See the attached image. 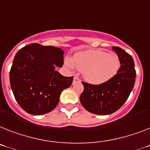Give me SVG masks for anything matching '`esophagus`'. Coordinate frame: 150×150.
Returning <instances> with one entry per match:
<instances>
[{
  "instance_id": "obj_1",
  "label": "esophagus",
  "mask_w": 150,
  "mask_h": 150,
  "mask_svg": "<svg viewBox=\"0 0 150 150\" xmlns=\"http://www.w3.org/2000/svg\"><path fill=\"white\" fill-rule=\"evenodd\" d=\"M80 79H79L78 77H76V76H75L74 77V79H73V84H75V83H78V82H80Z\"/></svg>"
}]
</instances>
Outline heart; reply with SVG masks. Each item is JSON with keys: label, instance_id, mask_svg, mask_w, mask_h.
<instances>
[{"label": "heart", "instance_id": "obj_1", "mask_svg": "<svg viewBox=\"0 0 150 150\" xmlns=\"http://www.w3.org/2000/svg\"><path fill=\"white\" fill-rule=\"evenodd\" d=\"M65 64L69 69L82 72L87 82L91 85H101L111 80L120 68L119 58L100 50H85L77 52L71 58L67 57Z\"/></svg>", "mask_w": 150, "mask_h": 150}]
</instances>
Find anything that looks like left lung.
I'll use <instances>...</instances> for the list:
<instances>
[{
    "label": "left lung",
    "mask_w": 150,
    "mask_h": 150,
    "mask_svg": "<svg viewBox=\"0 0 150 150\" xmlns=\"http://www.w3.org/2000/svg\"><path fill=\"white\" fill-rule=\"evenodd\" d=\"M120 62L117 74L101 85L82 82L84 91L80 102L85 110L98 115H108L120 109L134 86L136 71L132 56L120 47H112Z\"/></svg>",
    "instance_id": "left-lung-1"
}]
</instances>
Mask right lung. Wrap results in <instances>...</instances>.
<instances>
[{"mask_svg": "<svg viewBox=\"0 0 150 150\" xmlns=\"http://www.w3.org/2000/svg\"><path fill=\"white\" fill-rule=\"evenodd\" d=\"M60 48L31 43L16 54L10 71V82L15 99L28 114L42 115L57 106L64 89L73 77H65L56 70L63 65Z\"/></svg>", "mask_w": 150, "mask_h": 150, "instance_id": "1", "label": "right lung"}]
</instances>
